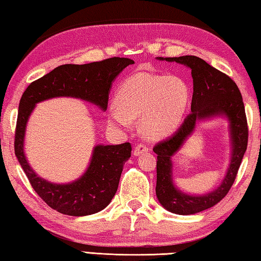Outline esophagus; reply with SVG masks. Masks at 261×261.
Returning <instances> with one entry per match:
<instances>
[{
  "mask_svg": "<svg viewBox=\"0 0 261 261\" xmlns=\"http://www.w3.org/2000/svg\"><path fill=\"white\" fill-rule=\"evenodd\" d=\"M148 150H149L148 147L144 146V144H138V146H136V147L134 148L133 155H134V156H140V155H142V153L147 152Z\"/></svg>",
  "mask_w": 261,
  "mask_h": 261,
  "instance_id": "1",
  "label": "esophagus"
}]
</instances>
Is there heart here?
<instances>
[{
  "label": "heart",
  "instance_id": "b5f03b06",
  "mask_svg": "<svg viewBox=\"0 0 261 261\" xmlns=\"http://www.w3.org/2000/svg\"><path fill=\"white\" fill-rule=\"evenodd\" d=\"M190 98L189 85L179 76L136 72L119 85L108 121L118 129H127L132 120L141 117L139 128L144 138L161 140L180 125Z\"/></svg>",
  "mask_w": 261,
  "mask_h": 261
}]
</instances>
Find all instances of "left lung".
I'll use <instances>...</instances> for the list:
<instances>
[{
	"mask_svg": "<svg viewBox=\"0 0 261 261\" xmlns=\"http://www.w3.org/2000/svg\"><path fill=\"white\" fill-rule=\"evenodd\" d=\"M157 59L190 68L193 79V97L191 113L179 129L153 147V152L157 153L156 195L162 206L173 214H196L219 203L236 179L249 136L244 102L236 83L204 60L194 55ZM213 117H225L229 122L232 155L227 172L215 190L201 196L185 194L174 185L172 156L193 133L196 123Z\"/></svg>",
	"mask_w": 261,
	"mask_h": 261,
	"instance_id": "obj_1",
	"label": "left lung"
}]
</instances>
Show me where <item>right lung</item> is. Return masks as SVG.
<instances>
[{
	"label": "right lung",
	"instance_id": "add662e5",
	"mask_svg": "<svg viewBox=\"0 0 261 261\" xmlns=\"http://www.w3.org/2000/svg\"><path fill=\"white\" fill-rule=\"evenodd\" d=\"M133 63L128 58H111L87 65H62L32 82L20 98L15 134L16 157L33 190L54 211L69 216H87L108 207L117 193L132 146L129 142L115 146L97 144L82 176L66 184L48 181L34 172L25 156L30 115L38 102L58 97L77 98L106 111L112 83Z\"/></svg>",
	"mask_w": 261,
	"mask_h": 261
}]
</instances>
